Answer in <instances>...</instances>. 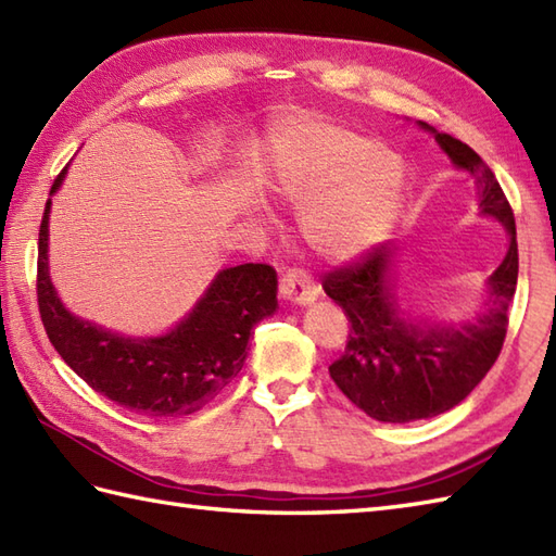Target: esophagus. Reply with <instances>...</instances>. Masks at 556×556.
<instances>
[{
  "instance_id": "obj_1",
  "label": "esophagus",
  "mask_w": 556,
  "mask_h": 556,
  "mask_svg": "<svg viewBox=\"0 0 556 556\" xmlns=\"http://www.w3.org/2000/svg\"><path fill=\"white\" fill-rule=\"evenodd\" d=\"M279 296L289 303L308 305L317 299V287L303 269H289L279 279Z\"/></svg>"
}]
</instances>
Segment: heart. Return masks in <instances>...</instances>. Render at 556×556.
I'll return each mask as SVG.
<instances>
[{
  "instance_id": "b5f03b06",
  "label": "heart",
  "mask_w": 556,
  "mask_h": 556,
  "mask_svg": "<svg viewBox=\"0 0 556 556\" xmlns=\"http://www.w3.org/2000/svg\"><path fill=\"white\" fill-rule=\"evenodd\" d=\"M285 164L281 188L303 210V233L317 253L344 257L368 245L392 212L401 172L389 152L344 128L291 116L275 131Z\"/></svg>"
}]
</instances>
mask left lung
<instances>
[{"instance_id":"left-lung-1","label":"left lung","mask_w":556,"mask_h":556,"mask_svg":"<svg viewBox=\"0 0 556 556\" xmlns=\"http://www.w3.org/2000/svg\"><path fill=\"white\" fill-rule=\"evenodd\" d=\"M420 126L434 134L456 167L476 176L482 215L500 219L511 241L488 281V311L460 327L413 323L399 311L389 285L394 257L389 245H375L353 263L327 271L323 289L351 323L346 349L329 365V375L353 404L382 422L434 418L473 392L504 346L518 279L514 210L492 169L458 138L437 134L422 122Z\"/></svg>"}]
</instances>
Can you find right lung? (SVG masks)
Masks as SVG:
<instances>
[{
  "label": "right lung",
  "mask_w": 556,
  "mask_h": 556,
  "mask_svg": "<svg viewBox=\"0 0 556 556\" xmlns=\"http://www.w3.org/2000/svg\"><path fill=\"white\" fill-rule=\"evenodd\" d=\"M50 205L47 198L38 239V308L59 356L96 392L140 416H188L210 404L241 372L251 329L277 311L275 267L245 263L222 269L172 332L122 337L71 315L59 301L47 265Z\"/></svg>",
  "instance_id": "obj_1"
}]
</instances>
